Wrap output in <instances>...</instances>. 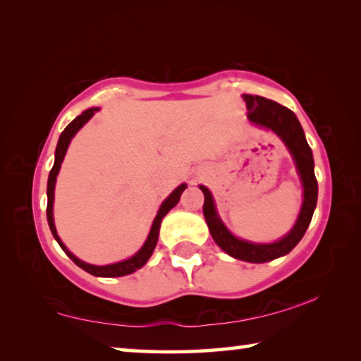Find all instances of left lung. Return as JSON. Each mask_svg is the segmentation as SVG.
<instances>
[{
  "mask_svg": "<svg viewBox=\"0 0 361 361\" xmlns=\"http://www.w3.org/2000/svg\"><path fill=\"white\" fill-rule=\"evenodd\" d=\"M243 100L247 103V118L250 119V122L272 130L277 137H280V140L285 143L290 154L293 156V161H295L298 169V175L301 178L304 188L301 212H299L295 226H293L291 231L283 239L272 243L247 242L237 239L234 234H231L218 216L212 192L205 186H200L205 197L204 216L207 224H209L213 240L216 242L219 248L231 255L232 258L248 262H267L290 253L298 245L299 240L302 239L317 207L319 185H317V178L314 173L312 149L307 145V140L304 137V130L295 113L286 106H282L280 103L267 100L259 95L243 94Z\"/></svg>",
  "mask_w": 361,
  "mask_h": 361,
  "instance_id": "obj_1",
  "label": "left lung"
}]
</instances>
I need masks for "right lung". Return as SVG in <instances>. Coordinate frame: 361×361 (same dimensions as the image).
I'll use <instances>...</instances> for the list:
<instances>
[{
	"label": "right lung",
	"mask_w": 361,
	"mask_h": 361,
	"mask_svg": "<svg viewBox=\"0 0 361 361\" xmlns=\"http://www.w3.org/2000/svg\"><path fill=\"white\" fill-rule=\"evenodd\" d=\"M95 111H99V108H89L82 111V114H79L76 119H73L68 126L65 127V130L60 133V138H59V143H57V148H56V161H54V167L51 170V173H49V180H47V223H49V228H51V232L54 235V239L59 242L60 248L63 250V252L70 256L71 261L75 262L76 266H79L81 269H84L85 272L92 274L95 277H122V276H129V274L135 272L137 269L143 267L146 264V261L151 258L152 252H154L156 248V243H157V237H159V228H161V223H162V218L167 215V213L173 209V207L178 204V200L181 197V192L186 189V185L183 183L178 188L175 189V191L169 195V197L164 200L161 209H159L157 215L154 218V221H152L151 226V231L148 234V239L143 243V247L138 250V252L132 256L129 259H124V261H119V262H114V264H108V266H94V264H87V262L81 261L79 258H76L75 255H73L68 248L63 245V242L60 240V237L57 234V229H56V224H54V189H56V181H57V175H59V170L60 166H62L63 162V157L66 154V149H68V145L71 142V138L76 135V132L81 129V127L87 122L92 116L95 114Z\"/></svg>",
	"instance_id": "add662e5"
}]
</instances>
